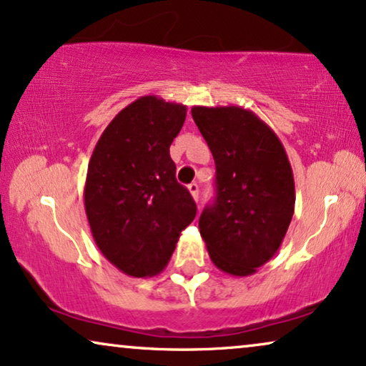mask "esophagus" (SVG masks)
<instances>
[{"instance_id":"obj_1","label":"esophagus","mask_w":366,"mask_h":366,"mask_svg":"<svg viewBox=\"0 0 366 366\" xmlns=\"http://www.w3.org/2000/svg\"><path fill=\"white\" fill-rule=\"evenodd\" d=\"M188 189H189V193H192V197H193L194 202H198V198H199V188H198V184H197V183L188 184Z\"/></svg>"}]
</instances>
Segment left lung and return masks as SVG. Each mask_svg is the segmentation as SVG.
Masks as SVG:
<instances>
[{"mask_svg": "<svg viewBox=\"0 0 366 366\" xmlns=\"http://www.w3.org/2000/svg\"><path fill=\"white\" fill-rule=\"evenodd\" d=\"M217 164V199L199 233L214 267L248 277L282 244L295 212V179L277 133L242 107H193Z\"/></svg>", "mask_w": 366, "mask_h": 366, "instance_id": "8db88e82", "label": "left lung"}]
</instances>
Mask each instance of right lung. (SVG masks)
I'll list each match as a JSON object with an SVG mask.
<instances>
[{"label":"right lung","mask_w":366,"mask_h":366,"mask_svg":"<svg viewBox=\"0 0 366 366\" xmlns=\"http://www.w3.org/2000/svg\"><path fill=\"white\" fill-rule=\"evenodd\" d=\"M184 118V104L154 94L138 98L112 119L89 159L84 209L93 239L129 277L162 272L179 233L197 217L169 157Z\"/></svg>","instance_id":"1"}]
</instances>
